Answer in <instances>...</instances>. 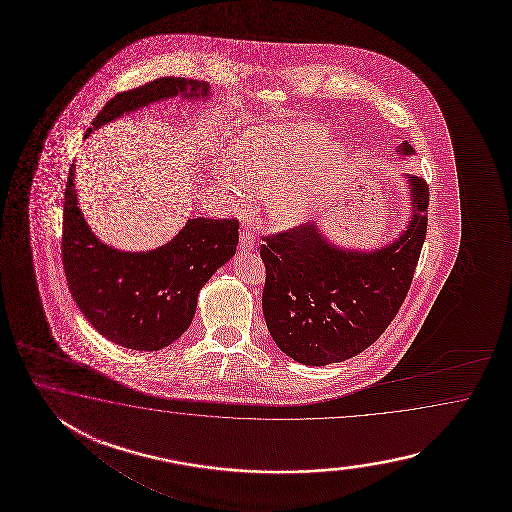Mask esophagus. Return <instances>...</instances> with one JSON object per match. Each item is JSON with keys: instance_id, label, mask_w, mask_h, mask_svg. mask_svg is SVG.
I'll use <instances>...</instances> for the list:
<instances>
[{"instance_id": "34e87169", "label": "esophagus", "mask_w": 512, "mask_h": 512, "mask_svg": "<svg viewBox=\"0 0 512 512\" xmlns=\"http://www.w3.org/2000/svg\"><path fill=\"white\" fill-rule=\"evenodd\" d=\"M254 249V236L251 230H241L240 232V252H249Z\"/></svg>"}]
</instances>
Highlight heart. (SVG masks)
Wrapping results in <instances>:
<instances>
[{
  "label": "heart",
  "instance_id": "obj_1",
  "mask_svg": "<svg viewBox=\"0 0 512 512\" xmlns=\"http://www.w3.org/2000/svg\"><path fill=\"white\" fill-rule=\"evenodd\" d=\"M230 170L218 179L234 203H245V192L269 196L271 216L280 227H300L315 218L329 190L342 174L348 150L344 142L327 139L316 122L261 124L243 131L230 144Z\"/></svg>",
  "mask_w": 512,
  "mask_h": 512
}]
</instances>
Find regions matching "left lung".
<instances>
[{
  "label": "left lung",
  "mask_w": 512,
  "mask_h": 512,
  "mask_svg": "<svg viewBox=\"0 0 512 512\" xmlns=\"http://www.w3.org/2000/svg\"><path fill=\"white\" fill-rule=\"evenodd\" d=\"M397 152L415 155L406 141ZM406 179L412 218L384 247L342 249L315 223L263 238L261 307L287 357L305 366L342 362L370 348L392 324L412 285L428 223V185L419 175Z\"/></svg>",
  "instance_id": "1"
}]
</instances>
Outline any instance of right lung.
<instances>
[{"label":"right lung","mask_w":512,"mask_h":512,"mask_svg":"<svg viewBox=\"0 0 512 512\" xmlns=\"http://www.w3.org/2000/svg\"><path fill=\"white\" fill-rule=\"evenodd\" d=\"M177 95L197 100L210 97V89L196 80L157 78L111 98L86 135L126 113ZM238 229V219L192 218L172 240L153 251L113 249L98 240L80 212L75 164H71L62 236L69 291L102 337L122 348L159 351L192 324L197 294L234 256Z\"/></svg>","instance_id":"add662e5"}]
</instances>
